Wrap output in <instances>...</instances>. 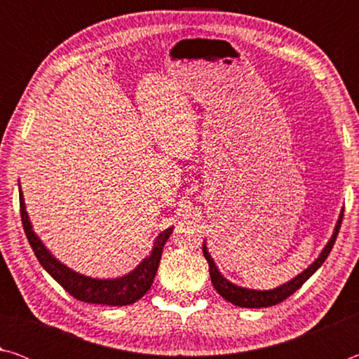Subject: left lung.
<instances>
[{"instance_id": "obj_1", "label": "left lung", "mask_w": 359, "mask_h": 359, "mask_svg": "<svg viewBox=\"0 0 359 359\" xmlns=\"http://www.w3.org/2000/svg\"><path fill=\"white\" fill-rule=\"evenodd\" d=\"M342 217H344V212H340L339 222L336 224V228H334L332 238L330 239V242H327V245L323 248V252H321L320 257L315 259L306 271L301 272V274L297 277H294L293 280H290L288 283H285V285H282V287L274 288V290H264V291L247 290V288H241V287H238V285L228 282L226 278H224L220 274V272H218L214 259L210 258L208 248H205V244H204L203 245V253H204V257L209 263V274H210L212 285H214V288L217 290L218 294L224 297V299H226L228 302L234 304V306L247 307V309H259V307L276 306V304L282 302V301L287 299V297H290L296 290H299L302 285L306 283L307 278L311 277L313 272L325 263L327 255H330V252L332 250L334 242H336V239H337L340 224H342Z\"/></svg>"}]
</instances>
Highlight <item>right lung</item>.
I'll return each instance as SVG.
<instances>
[{
	"mask_svg": "<svg viewBox=\"0 0 359 359\" xmlns=\"http://www.w3.org/2000/svg\"><path fill=\"white\" fill-rule=\"evenodd\" d=\"M20 217L22 224L25 229L27 239L32 245L36 258L41 266L50 274L68 293L79 301L90 304H102V306H128L135 304L137 299L147 293L151 283L155 280V274L160 264L163 247H165L169 236L172 234V228H168L158 236L150 257L145 258L135 271L128 276L114 280H100V278L85 277L82 274L71 271L69 267L60 263L55 257L48 253L47 248L42 245L38 236L34 234L32 223L28 220L25 210V203L20 191Z\"/></svg>",
	"mask_w": 359,
	"mask_h": 359,
	"instance_id": "1",
	"label": "right lung"
}]
</instances>
